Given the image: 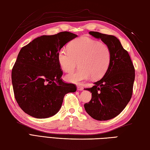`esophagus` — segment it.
<instances>
[{
	"instance_id": "obj_1",
	"label": "esophagus",
	"mask_w": 150,
	"mask_h": 150,
	"mask_svg": "<svg viewBox=\"0 0 150 150\" xmlns=\"http://www.w3.org/2000/svg\"><path fill=\"white\" fill-rule=\"evenodd\" d=\"M84 90V88H82V86H77V90L82 91V90Z\"/></svg>"
}]
</instances>
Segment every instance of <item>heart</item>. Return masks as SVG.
<instances>
[{
	"label": "heart",
	"mask_w": 150,
	"mask_h": 150,
	"mask_svg": "<svg viewBox=\"0 0 150 150\" xmlns=\"http://www.w3.org/2000/svg\"><path fill=\"white\" fill-rule=\"evenodd\" d=\"M112 58L110 47L88 37H81L69 44L68 48L59 51L58 60L63 71L71 72L77 67V71L67 75L66 81L79 84L91 77L100 79L109 69Z\"/></svg>",
	"instance_id": "heart-1"
}]
</instances>
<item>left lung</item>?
Here are the masks:
<instances>
[{"label":"left lung","instance_id":"left-lung-1","mask_svg":"<svg viewBox=\"0 0 150 150\" xmlns=\"http://www.w3.org/2000/svg\"><path fill=\"white\" fill-rule=\"evenodd\" d=\"M110 47L112 58L109 69L92 88L91 99L84 104L89 115L97 120H107L119 115L131 99L135 81V68L131 58L116 37L90 31Z\"/></svg>","mask_w":150,"mask_h":150}]
</instances>
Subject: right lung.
I'll return each mask as SVG.
<instances>
[{
  "mask_svg": "<svg viewBox=\"0 0 150 150\" xmlns=\"http://www.w3.org/2000/svg\"><path fill=\"white\" fill-rule=\"evenodd\" d=\"M77 35L62 31L37 37L22 47L11 72L15 98L25 113L37 119L53 116L64 97L75 92L73 84L64 82L58 60L60 49Z\"/></svg>",
  "mask_w": 150,
  "mask_h": 150,
  "instance_id": "add662e5",
  "label": "right lung"
}]
</instances>
